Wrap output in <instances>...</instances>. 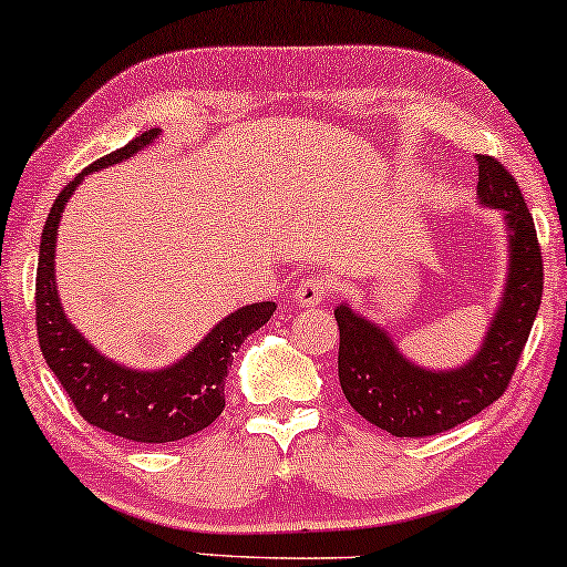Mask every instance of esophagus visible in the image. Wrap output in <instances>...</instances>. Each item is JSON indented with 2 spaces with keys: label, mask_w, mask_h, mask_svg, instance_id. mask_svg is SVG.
I'll return each mask as SVG.
<instances>
[{
  "label": "esophagus",
  "mask_w": 567,
  "mask_h": 567,
  "mask_svg": "<svg viewBox=\"0 0 567 567\" xmlns=\"http://www.w3.org/2000/svg\"><path fill=\"white\" fill-rule=\"evenodd\" d=\"M332 288H334V282L329 275H308L306 279H300V285L296 288V296L292 298H296L298 306H319Z\"/></svg>",
  "instance_id": "obj_1"
}]
</instances>
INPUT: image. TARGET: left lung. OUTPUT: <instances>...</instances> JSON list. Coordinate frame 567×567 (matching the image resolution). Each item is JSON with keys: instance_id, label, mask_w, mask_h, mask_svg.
<instances>
[{"instance_id": "left-lung-1", "label": "left lung", "mask_w": 567, "mask_h": 567, "mask_svg": "<svg viewBox=\"0 0 567 567\" xmlns=\"http://www.w3.org/2000/svg\"><path fill=\"white\" fill-rule=\"evenodd\" d=\"M478 200L505 212L511 269L484 346L461 369L429 371L400 353L382 327L348 303L334 308L340 327L337 371L355 413L392 436H434L474 419L503 398L542 303L544 264L536 227L515 177L494 156H476Z\"/></svg>"}]
</instances>
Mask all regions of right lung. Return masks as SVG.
<instances>
[{
  "label": "right lung",
  "mask_w": 567,
  "mask_h": 567,
  "mask_svg": "<svg viewBox=\"0 0 567 567\" xmlns=\"http://www.w3.org/2000/svg\"><path fill=\"white\" fill-rule=\"evenodd\" d=\"M156 135L159 127L141 133L127 146L96 159L91 167L78 172L73 183L64 185L41 233L35 269V329L49 369L91 426L143 444L185 440L217 421L225 411V377L233 367V353L277 311L269 300L238 308L221 319L188 355L162 371H135L110 361L64 317L54 279V243L64 204L89 172L112 167L138 154Z\"/></svg>",
  "instance_id": "right-lung-1"
}]
</instances>
